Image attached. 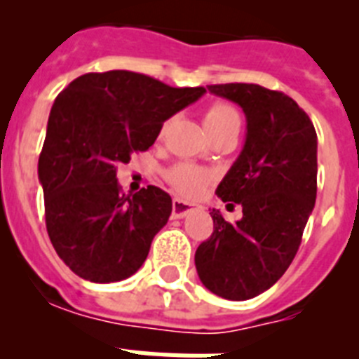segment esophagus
<instances>
[{"label": "esophagus", "mask_w": 359, "mask_h": 359, "mask_svg": "<svg viewBox=\"0 0 359 359\" xmlns=\"http://www.w3.org/2000/svg\"><path fill=\"white\" fill-rule=\"evenodd\" d=\"M201 207H198V205H194V203H187L183 201V199H174L172 201V217L174 219H182L185 217V215H189L190 212L194 210H199Z\"/></svg>", "instance_id": "obj_1"}]
</instances>
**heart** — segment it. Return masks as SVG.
Wrapping results in <instances>:
<instances>
[{"instance_id":"b5f03b06","label":"heart","mask_w":359,"mask_h":359,"mask_svg":"<svg viewBox=\"0 0 359 359\" xmlns=\"http://www.w3.org/2000/svg\"><path fill=\"white\" fill-rule=\"evenodd\" d=\"M205 126H207L210 135L226 131V129L239 131L241 116L236 107L228 106V104H214L205 113ZM210 180L212 172L192 163H180L169 170L170 185L183 196L199 194L203 187L207 185Z\"/></svg>"}]
</instances>
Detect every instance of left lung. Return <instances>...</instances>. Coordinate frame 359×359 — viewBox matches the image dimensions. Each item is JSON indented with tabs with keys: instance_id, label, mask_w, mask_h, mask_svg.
I'll return each instance as SVG.
<instances>
[{
	"instance_id": "8db88e82",
	"label": "left lung",
	"mask_w": 359,
	"mask_h": 359,
	"mask_svg": "<svg viewBox=\"0 0 359 359\" xmlns=\"http://www.w3.org/2000/svg\"><path fill=\"white\" fill-rule=\"evenodd\" d=\"M208 91L243 107L246 140L217 196L239 203L231 224L212 210L214 231L196 250L203 286L226 300L264 293L286 273L316 201V131L293 98L259 84H214Z\"/></svg>"
}]
</instances>
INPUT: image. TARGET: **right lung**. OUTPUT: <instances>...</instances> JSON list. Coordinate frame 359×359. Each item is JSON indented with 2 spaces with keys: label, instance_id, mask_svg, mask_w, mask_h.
Wrapping results in <instances>:
<instances>
[{
  "label": "right lung",
  "instance_id": "add662e5",
  "mask_svg": "<svg viewBox=\"0 0 359 359\" xmlns=\"http://www.w3.org/2000/svg\"><path fill=\"white\" fill-rule=\"evenodd\" d=\"M205 93L113 69L81 75L57 95L37 174L50 241L73 273L107 284L140 269L172 199L154 185L122 194L116 167L147 151L165 120Z\"/></svg>",
  "mask_w": 359,
  "mask_h": 359
}]
</instances>
